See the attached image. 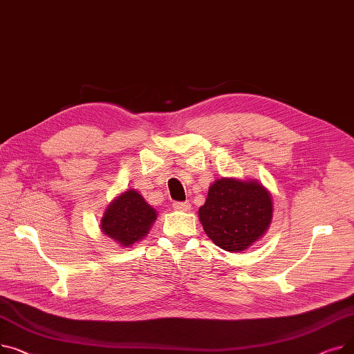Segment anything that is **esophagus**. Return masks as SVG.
Returning <instances> with one entry per match:
<instances>
[{"label":"esophagus","instance_id":"1","mask_svg":"<svg viewBox=\"0 0 354 354\" xmlns=\"http://www.w3.org/2000/svg\"><path fill=\"white\" fill-rule=\"evenodd\" d=\"M172 207L176 211H188V209H191V203L189 202H174Z\"/></svg>","mask_w":354,"mask_h":354}]
</instances>
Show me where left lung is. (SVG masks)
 Here are the masks:
<instances>
[{
    "label": "left lung",
    "mask_w": 354,
    "mask_h": 354,
    "mask_svg": "<svg viewBox=\"0 0 354 354\" xmlns=\"http://www.w3.org/2000/svg\"><path fill=\"white\" fill-rule=\"evenodd\" d=\"M203 231L219 248L239 252L247 250L268 230L272 218L270 192L257 180L216 179L199 208Z\"/></svg>",
    "instance_id": "1"
}]
</instances>
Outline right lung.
Here are the masks:
<instances>
[{"mask_svg": "<svg viewBox=\"0 0 354 354\" xmlns=\"http://www.w3.org/2000/svg\"><path fill=\"white\" fill-rule=\"evenodd\" d=\"M156 211L142 195L129 189L111 201L102 218V231L122 247H130L143 239L153 225Z\"/></svg>", "mask_w": 354, "mask_h": 354, "instance_id": "add662e5", "label": "right lung"}]
</instances>
